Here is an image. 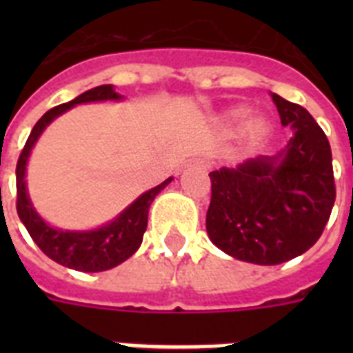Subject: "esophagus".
<instances>
[{
  "label": "esophagus",
  "mask_w": 353,
  "mask_h": 353,
  "mask_svg": "<svg viewBox=\"0 0 353 353\" xmlns=\"http://www.w3.org/2000/svg\"><path fill=\"white\" fill-rule=\"evenodd\" d=\"M190 165L199 168V170H207V168H209V161L205 159V157H198V159H194Z\"/></svg>",
  "instance_id": "obj_1"
}]
</instances>
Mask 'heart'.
<instances>
[{
    "mask_svg": "<svg viewBox=\"0 0 353 353\" xmlns=\"http://www.w3.org/2000/svg\"><path fill=\"white\" fill-rule=\"evenodd\" d=\"M241 112L240 110H236L232 112V117H240ZM245 133L249 137H258V135H262L263 130H265V121L262 117H258V115H252L245 121V126H243Z\"/></svg>",
    "mask_w": 353,
    "mask_h": 353,
    "instance_id": "obj_1",
    "label": "heart"
}]
</instances>
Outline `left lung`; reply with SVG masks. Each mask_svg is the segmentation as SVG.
Wrapping results in <instances>:
<instances>
[{
    "mask_svg": "<svg viewBox=\"0 0 353 353\" xmlns=\"http://www.w3.org/2000/svg\"><path fill=\"white\" fill-rule=\"evenodd\" d=\"M290 143L273 157L210 172L207 232L236 260L276 265L321 238L335 201L332 148L315 119L273 93Z\"/></svg>",
    "mask_w": 353,
    "mask_h": 353,
    "instance_id": "obj_1",
    "label": "left lung"
}]
</instances>
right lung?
Masks as SVG:
<instances>
[{
    "mask_svg": "<svg viewBox=\"0 0 353 353\" xmlns=\"http://www.w3.org/2000/svg\"><path fill=\"white\" fill-rule=\"evenodd\" d=\"M119 99H121V95L115 93L113 85L106 84L85 91L68 104H60V106L49 110L34 124L21 154H19L18 165H16V192H18L16 210H18L19 220L25 225V229L29 231L30 238L34 240L36 245L40 247L41 252L47 254L51 260L69 269L84 271V273H99V271L115 268L137 251L141 241H143L146 225H148L150 205L155 199V196L172 181V177H168L166 181H163L148 192H144L143 196H139L126 210H122L115 220L102 225L101 229L73 232L47 225L46 221L38 216V212L30 203L27 187H25V166L29 161L30 150L41 135V132L58 115H62L63 112H68L77 104L119 101Z\"/></svg>",
    "mask_w": 353,
    "mask_h": 353,
    "instance_id": "obj_1",
    "label": "right lung"
}]
</instances>
